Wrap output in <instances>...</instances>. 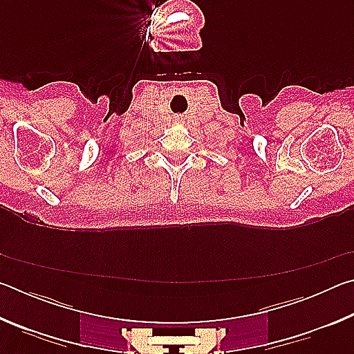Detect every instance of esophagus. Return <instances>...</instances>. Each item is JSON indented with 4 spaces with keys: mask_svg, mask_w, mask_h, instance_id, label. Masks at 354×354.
Segmentation results:
<instances>
[{
    "mask_svg": "<svg viewBox=\"0 0 354 354\" xmlns=\"http://www.w3.org/2000/svg\"><path fill=\"white\" fill-rule=\"evenodd\" d=\"M176 122H183V117H176Z\"/></svg>",
    "mask_w": 354,
    "mask_h": 354,
    "instance_id": "obj_1",
    "label": "esophagus"
}]
</instances>
